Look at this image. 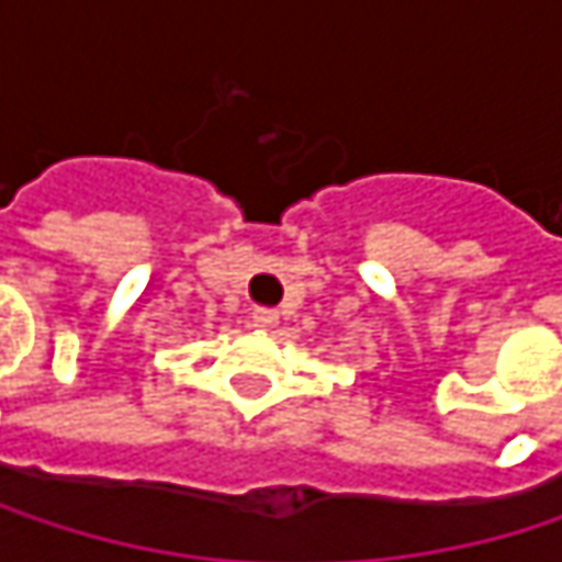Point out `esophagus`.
Instances as JSON below:
<instances>
[{
	"mask_svg": "<svg viewBox=\"0 0 562 562\" xmlns=\"http://www.w3.org/2000/svg\"><path fill=\"white\" fill-rule=\"evenodd\" d=\"M250 318H254L257 328H273V325L280 322V312H277V308H254Z\"/></svg>",
	"mask_w": 562,
	"mask_h": 562,
	"instance_id": "obj_1",
	"label": "esophagus"
}]
</instances>
